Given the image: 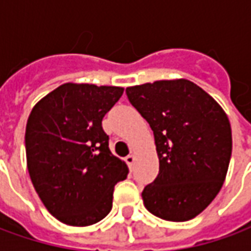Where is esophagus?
Masks as SVG:
<instances>
[{"label": "esophagus", "instance_id": "34e87169", "mask_svg": "<svg viewBox=\"0 0 251 251\" xmlns=\"http://www.w3.org/2000/svg\"><path fill=\"white\" fill-rule=\"evenodd\" d=\"M125 161L126 164H127V167H129V169H133V164H134V156L133 154H129L127 157L125 158Z\"/></svg>", "mask_w": 251, "mask_h": 251}]
</instances>
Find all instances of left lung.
Masks as SVG:
<instances>
[{
	"label": "left lung",
	"instance_id": "1",
	"mask_svg": "<svg viewBox=\"0 0 251 251\" xmlns=\"http://www.w3.org/2000/svg\"><path fill=\"white\" fill-rule=\"evenodd\" d=\"M154 134L160 169L142 191L149 212L171 222L199 215L221 191L231 158V126L215 99L187 79L126 88Z\"/></svg>",
	"mask_w": 251,
	"mask_h": 251
}]
</instances>
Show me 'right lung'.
<instances>
[{
	"label": "right lung",
	"mask_w": 251,
	"mask_h": 251,
	"mask_svg": "<svg viewBox=\"0 0 251 251\" xmlns=\"http://www.w3.org/2000/svg\"><path fill=\"white\" fill-rule=\"evenodd\" d=\"M114 86L64 83L32 109L25 130L28 171L47 210L70 226L102 221L129 169L110 152L104 114L122 97Z\"/></svg>",
	"instance_id": "right-lung-1"
}]
</instances>
